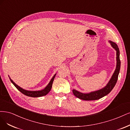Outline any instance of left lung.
<instances>
[{
	"mask_svg": "<svg viewBox=\"0 0 130 130\" xmlns=\"http://www.w3.org/2000/svg\"><path fill=\"white\" fill-rule=\"evenodd\" d=\"M112 46L117 51V66L116 69L115 71V72L113 74L112 78H111L110 80L108 82L107 85L104 87L103 89L94 92H92L90 93H83L79 92L73 90L72 92L73 94L76 96V97L84 100H98L100 98H102L104 96L106 95L109 93L113 89L116 83L118 80V77L119 73L120 71V60L119 58V50L117 45L112 42V41H110Z\"/></svg>",
	"mask_w": 130,
	"mask_h": 130,
	"instance_id": "1",
	"label": "left lung"
}]
</instances>
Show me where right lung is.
Instances as JSON below:
<instances>
[{
  "label": "right lung",
  "mask_w": 130,
  "mask_h": 130,
  "mask_svg": "<svg viewBox=\"0 0 130 130\" xmlns=\"http://www.w3.org/2000/svg\"><path fill=\"white\" fill-rule=\"evenodd\" d=\"M56 74H54V76L53 77V78L51 79V81L50 82L49 84L47 85V86L44 89L41 90V91H27L23 89L22 88L20 87L19 86H18L17 84L12 81L11 78L10 80L12 82V83L14 85V86L20 92H22L24 94L26 95L27 96H28V97H41V96H44L46 95L51 90V88H52V83L53 82V80L54 79V77H56Z\"/></svg>",
  "instance_id": "1"
}]
</instances>
